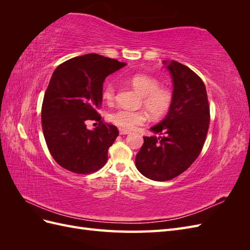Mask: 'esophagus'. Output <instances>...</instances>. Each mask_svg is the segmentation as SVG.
<instances>
[{"label":"esophagus","instance_id":"34e87169","mask_svg":"<svg viewBox=\"0 0 250 250\" xmlns=\"http://www.w3.org/2000/svg\"><path fill=\"white\" fill-rule=\"evenodd\" d=\"M120 131V134H129L130 133V131L129 130H126V129H123V128H121V129L119 130Z\"/></svg>","mask_w":250,"mask_h":250}]
</instances>
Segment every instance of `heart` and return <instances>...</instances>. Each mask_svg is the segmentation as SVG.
I'll return each instance as SVG.
<instances>
[{"instance_id": "obj_1", "label": "heart", "mask_w": 250, "mask_h": 250, "mask_svg": "<svg viewBox=\"0 0 250 250\" xmlns=\"http://www.w3.org/2000/svg\"><path fill=\"white\" fill-rule=\"evenodd\" d=\"M131 85L143 95V104L149 115L153 119H161L171 107L172 94L169 89L160 87V81L152 76L144 74H137L129 79ZM103 99L112 102L116 98V84L108 82L103 88ZM111 122L123 128L134 129L140 125L146 123L147 113L143 110H130L119 108L109 115Z\"/></svg>"}]
</instances>
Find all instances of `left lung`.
Here are the masks:
<instances>
[{
    "label": "left lung",
    "instance_id": "8db88e82",
    "mask_svg": "<svg viewBox=\"0 0 250 250\" xmlns=\"http://www.w3.org/2000/svg\"><path fill=\"white\" fill-rule=\"evenodd\" d=\"M163 63L173 80L168 115L151 131L160 137H144L135 156L138 170L149 179L170 180L185 172L200 154L209 125L206 85L197 74L175 60Z\"/></svg>",
    "mask_w": 250,
    "mask_h": 250
}]
</instances>
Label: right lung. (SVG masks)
Segmentation results:
<instances>
[{"label": "right lung", "mask_w": 250, "mask_h": 250, "mask_svg": "<svg viewBox=\"0 0 250 250\" xmlns=\"http://www.w3.org/2000/svg\"><path fill=\"white\" fill-rule=\"evenodd\" d=\"M125 65L92 53L66 60L53 73L42 101V125L50 153L62 168L89 174L106 164L119 130L103 123L97 110L105 78ZM88 119L99 120L100 125L87 130Z\"/></svg>", "instance_id": "obj_1"}]
</instances>
